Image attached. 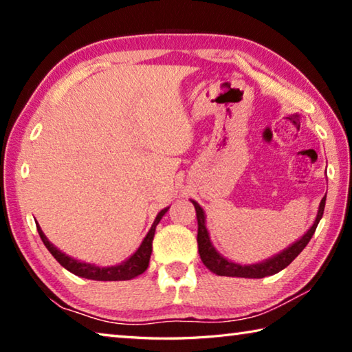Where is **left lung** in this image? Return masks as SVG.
Masks as SVG:
<instances>
[{
  "instance_id": "obj_1",
  "label": "left lung",
  "mask_w": 352,
  "mask_h": 352,
  "mask_svg": "<svg viewBox=\"0 0 352 352\" xmlns=\"http://www.w3.org/2000/svg\"><path fill=\"white\" fill-rule=\"evenodd\" d=\"M192 201V205L195 208V212H197V223H199V231H197V243H199V254L204 264L210 269L212 273H216L219 276H236V278H265V276H272L275 273L281 272L285 269L292 261H294L298 254H300L305 247L309 243V241L312 239V236L317 230V225L323 217V211H324V205H326V195L320 201L318 206V212L317 217H315L314 223L311 228H309L305 234H302L300 239L295 241L292 245L287 248H284L283 252H279L278 254L272 256V258L256 262V264H237V262H233L230 259H226L225 256L220 254L216 247L212 245L210 233H208L206 228V216L204 208H201L197 201Z\"/></svg>"
}]
</instances>
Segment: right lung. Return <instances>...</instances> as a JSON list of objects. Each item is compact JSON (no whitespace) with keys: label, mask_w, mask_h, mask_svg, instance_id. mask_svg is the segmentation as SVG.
<instances>
[{"label":"right lung","mask_w":352,"mask_h":352,"mask_svg":"<svg viewBox=\"0 0 352 352\" xmlns=\"http://www.w3.org/2000/svg\"><path fill=\"white\" fill-rule=\"evenodd\" d=\"M168 210L169 206L164 208V210H162L157 214V217H155L148 233L146 234L144 239H142L138 250H136L130 258L122 261L121 264L110 265V267H99L96 264H90V262H82L71 258V256L60 252L54 243L50 242V239H47L43 231H41L38 223H37V231L41 237V241L45 243V247L50 250V253L54 256L58 264L65 267L68 272L74 273L76 276L93 279V281H127V279H132L135 276L141 275V273H144L148 267V261H151V254H152V241L155 236V228H157L160 220L163 219V216L168 212Z\"/></svg>","instance_id":"1"}]
</instances>
